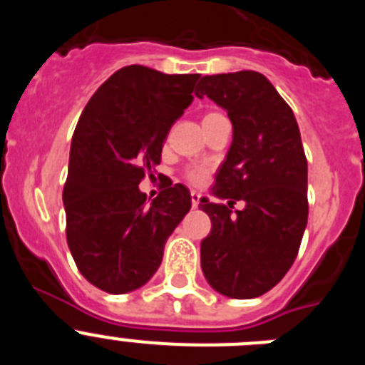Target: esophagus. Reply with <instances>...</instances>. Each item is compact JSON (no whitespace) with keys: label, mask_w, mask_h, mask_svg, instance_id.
<instances>
[{"label":"esophagus","mask_w":365,"mask_h":365,"mask_svg":"<svg viewBox=\"0 0 365 365\" xmlns=\"http://www.w3.org/2000/svg\"><path fill=\"white\" fill-rule=\"evenodd\" d=\"M190 195H192V206H193V208H197L199 199H201V195H199L197 192H192V193H190Z\"/></svg>","instance_id":"1"}]
</instances>
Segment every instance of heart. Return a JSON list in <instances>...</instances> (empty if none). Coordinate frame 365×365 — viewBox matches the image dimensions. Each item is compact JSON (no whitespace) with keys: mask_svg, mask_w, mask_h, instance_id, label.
Listing matches in <instances>:
<instances>
[{"mask_svg":"<svg viewBox=\"0 0 365 365\" xmlns=\"http://www.w3.org/2000/svg\"><path fill=\"white\" fill-rule=\"evenodd\" d=\"M188 180L192 185H202L206 180V170L205 168H192L188 173H186Z\"/></svg>","mask_w":365,"mask_h":365,"instance_id":"1","label":"heart"}]
</instances>
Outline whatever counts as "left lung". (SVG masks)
<instances>
[{"instance_id": "left-lung-1", "label": "left lung", "mask_w": 365, "mask_h": 365, "mask_svg": "<svg viewBox=\"0 0 365 365\" xmlns=\"http://www.w3.org/2000/svg\"><path fill=\"white\" fill-rule=\"evenodd\" d=\"M195 95L228 113L232 146L212 193L201 199L212 232L201 241L206 282L222 296L257 298L278 285L298 256L307 227V159L298 122L272 83L256 71L202 76ZM235 200L243 211L231 212Z\"/></svg>"}]
</instances>
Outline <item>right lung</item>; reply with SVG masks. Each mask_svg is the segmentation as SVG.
<instances>
[{
  "label": "right lung",
  "mask_w": 365,
  "mask_h": 365,
  "mask_svg": "<svg viewBox=\"0 0 365 365\" xmlns=\"http://www.w3.org/2000/svg\"><path fill=\"white\" fill-rule=\"evenodd\" d=\"M197 80L122 67L96 89L76 124L63 186L66 235L78 270L100 291L124 294L150 282L166 240L192 208L186 186L170 182L150 202L138 185L153 177Z\"/></svg>",
  "instance_id": "1"
}]
</instances>
